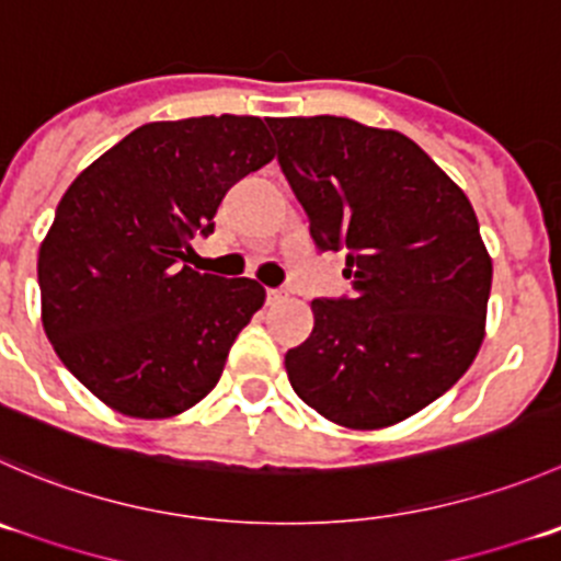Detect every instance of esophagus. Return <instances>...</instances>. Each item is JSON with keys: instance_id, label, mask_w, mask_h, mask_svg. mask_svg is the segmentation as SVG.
I'll use <instances>...</instances> for the list:
<instances>
[{"instance_id": "34e87169", "label": "esophagus", "mask_w": 561, "mask_h": 561, "mask_svg": "<svg viewBox=\"0 0 561 561\" xmlns=\"http://www.w3.org/2000/svg\"><path fill=\"white\" fill-rule=\"evenodd\" d=\"M287 293L282 290V287H271L268 290V304H276V301H282V298H285Z\"/></svg>"}]
</instances>
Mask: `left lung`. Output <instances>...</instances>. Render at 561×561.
<instances>
[{"label": "left lung", "mask_w": 561, "mask_h": 561, "mask_svg": "<svg viewBox=\"0 0 561 561\" xmlns=\"http://www.w3.org/2000/svg\"><path fill=\"white\" fill-rule=\"evenodd\" d=\"M276 159L320 252L345 249L353 296L312 301L285 356L329 422L378 431L453 389L485 340L493 263L458 183L408 136L347 117H271Z\"/></svg>", "instance_id": "left-lung-1"}]
</instances>
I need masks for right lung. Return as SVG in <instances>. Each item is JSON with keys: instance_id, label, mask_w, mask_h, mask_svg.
Listing matches in <instances>:
<instances>
[{"instance_id": "add662e5", "label": "right lung", "mask_w": 561, "mask_h": 561, "mask_svg": "<svg viewBox=\"0 0 561 561\" xmlns=\"http://www.w3.org/2000/svg\"><path fill=\"white\" fill-rule=\"evenodd\" d=\"M276 156L260 117L148 123L62 194L37 254L43 329L65 367L114 411L167 419L197 405L265 287L188 268L232 183Z\"/></svg>"}]
</instances>
